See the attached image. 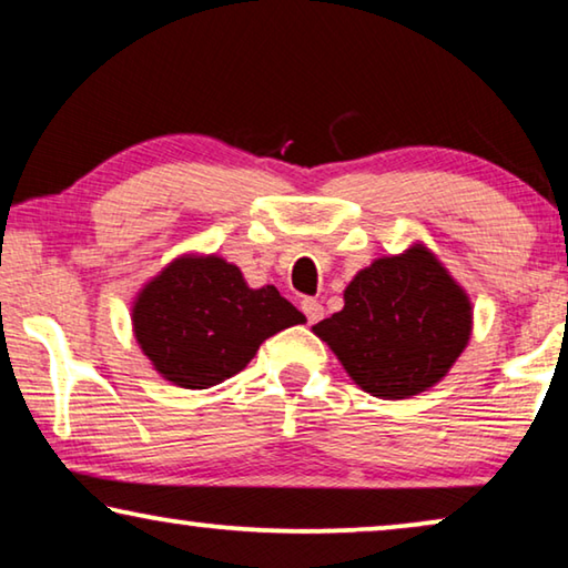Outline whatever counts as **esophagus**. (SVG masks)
Segmentation results:
<instances>
[{"label": "esophagus", "instance_id": "34e87169", "mask_svg": "<svg viewBox=\"0 0 568 568\" xmlns=\"http://www.w3.org/2000/svg\"><path fill=\"white\" fill-rule=\"evenodd\" d=\"M301 308H303V313H306L308 324H318V321L324 318V306H321L316 298H303Z\"/></svg>", "mask_w": 568, "mask_h": 568}]
</instances>
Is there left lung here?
<instances>
[{
	"instance_id": "1",
	"label": "left lung",
	"mask_w": 568,
	"mask_h": 568,
	"mask_svg": "<svg viewBox=\"0 0 568 568\" xmlns=\"http://www.w3.org/2000/svg\"><path fill=\"white\" fill-rule=\"evenodd\" d=\"M362 390L403 400L446 377L471 334V303L423 244L379 257L344 291V308L313 326Z\"/></svg>"
}]
</instances>
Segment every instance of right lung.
<instances>
[{"instance_id": "add662e5", "label": "right lung", "mask_w": 568, "mask_h": 568, "mask_svg": "<svg viewBox=\"0 0 568 568\" xmlns=\"http://www.w3.org/2000/svg\"><path fill=\"white\" fill-rule=\"evenodd\" d=\"M306 316L275 285L250 287L240 267L209 255L173 260L132 306L140 349L160 375L206 390L250 365L260 344Z\"/></svg>"}]
</instances>
